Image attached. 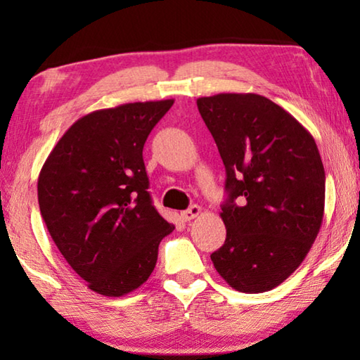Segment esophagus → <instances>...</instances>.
Masks as SVG:
<instances>
[{
  "label": "esophagus",
  "instance_id": "1",
  "mask_svg": "<svg viewBox=\"0 0 360 360\" xmlns=\"http://www.w3.org/2000/svg\"><path fill=\"white\" fill-rule=\"evenodd\" d=\"M200 212H202V206H198V205H192L191 208L181 212V217L184 219V221H192V219L197 217V216L200 214Z\"/></svg>",
  "mask_w": 360,
  "mask_h": 360
}]
</instances>
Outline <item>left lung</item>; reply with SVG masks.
<instances>
[{
    "mask_svg": "<svg viewBox=\"0 0 360 360\" xmlns=\"http://www.w3.org/2000/svg\"><path fill=\"white\" fill-rule=\"evenodd\" d=\"M197 106L227 174L221 212L227 238L211 254L212 264L230 288L271 290L300 266L319 233L326 173L318 146L262 95L217 94Z\"/></svg>",
    "mask_w": 360,
    "mask_h": 360,
    "instance_id": "left-lung-1",
    "label": "left lung"
}]
</instances>
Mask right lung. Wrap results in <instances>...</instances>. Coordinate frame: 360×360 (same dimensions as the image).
<instances>
[{
    "mask_svg": "<svg viewBox=\"0 0 360 360\" xmlns=\"http://www.w3.org/2000/svg\"><path fill=\"white\" fill-rule=\"evenodd\" d=\"M174 100L127 103L76 120L38 178L41 216L89 289L122 297L154 271L158 245L174 230L150 200L143 148Z\"/></svg>",
    "mask_w": 360,
    "mask_h": 360,
    "instance_id": "right-lung-1",
    "label": "right lung"
}]
</instances>
